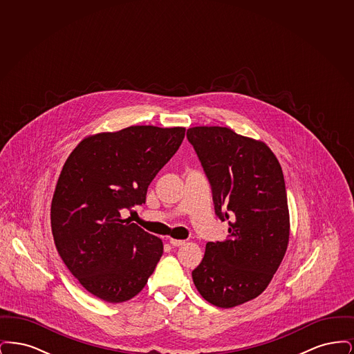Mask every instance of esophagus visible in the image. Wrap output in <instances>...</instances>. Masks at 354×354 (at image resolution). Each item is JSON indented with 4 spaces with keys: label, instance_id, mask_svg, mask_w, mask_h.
<instances>
[{
    "label": "esophagus",
    "instance_id": "1",
    "mask_svg": "<svg viewBox=\"0 0 354 354\" xmlns=\"http://www.w3.org/2000/svg\"><path fill=\"white\" fill-rule=\"evenodd\" d=\"M185 240H179V239H169V244L172 247H180L185 244Z\"/></svg>",
    "mask_w": 354,
    "mask_h": 354
}]
</instances>
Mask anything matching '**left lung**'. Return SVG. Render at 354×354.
<instances>
[{"mask_svg": "<svg viewBox=\"0 0 354 354\" xmlns=\"http://www.w3.org/2000/svg\"><path fill=\"white\" fill-rule=\"evenodd\" d=\"M212 187L215 214L230 224L224 241L207 243L192 280L203 299L234 308L261 295L289 243L283 169L270 147L220 126L187 130Z\"/></svg>", "mask_w": 354, "mask_h": 354, "instance_id": "1", "label": "left lung"}]
</instances>
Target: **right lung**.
<instances>
[{
    "instance_id": "1",
    "label": "right lung",
    "mask_w": 354,
    "mask_h": 354,
    "mask_svg": "<svg viewBox=\"0 0 354 354\" xmlns=\"http://www.w3.org/2000/svg\"><path fill=\"white\" fill-rule=\"evenodd\" d=\"M185 133L130 126L90 135L62 167L51 201L54 243L80 284L106 303L136 296L162 257V240L123 219L122 209L146 202L152 179Z\"/></svg>"
}]
</instances>
